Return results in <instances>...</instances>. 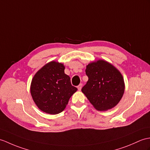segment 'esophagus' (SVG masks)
<instances>
[{"label": "esophagus", "instance_id": "34e87169", "mask_svg": "<svg viewBox=\"0 0 150 150\" xmlns=\"http://www.w3.org/2000/svg\"><path fill=\"white\" fill-rule=\"evenodd\" d=\"M82 83H80V84L77 86V88L79 89V91H81V89H82Z\"/></svg>", "mask_w": 150, "mask_h": 150}]
</instances>
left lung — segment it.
<instances>
[{"label":"left lung","instance_id":"8db88e82","mask_svg":"<svg viewBox=\"0 0 150 150\" xmlns=\"http://www.w3.org/2000/svg\"><path fill=\"white\" fill-rule=\"evenodd\" d=\"M88 81L82 91L98 110H107L116 106L122 98L125 83L121 73L103 60L87 66Z\"/></svg>","mask_w":150,"mask_h":150}]
</instances>
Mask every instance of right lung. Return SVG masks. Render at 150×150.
<instances>
[{
  "instance_id": "right-lung-1",
  "label": "right lung",
  "mask_w": 150,
  "mask_h": 150,
  "mask_svg": "<svg viewBox=\"0 0 150 150\" xmlns=\"http://www.w3.org/2000/svg\"><path fill=\"white\" fill-rule=\"evenodd\" d=\"M77 88L64 74L61 63L52 61L45 65L33 79L30 93L38 107L43 112L56 114L65 109L69 99Z\"/></svg>"
}]
</instances>
